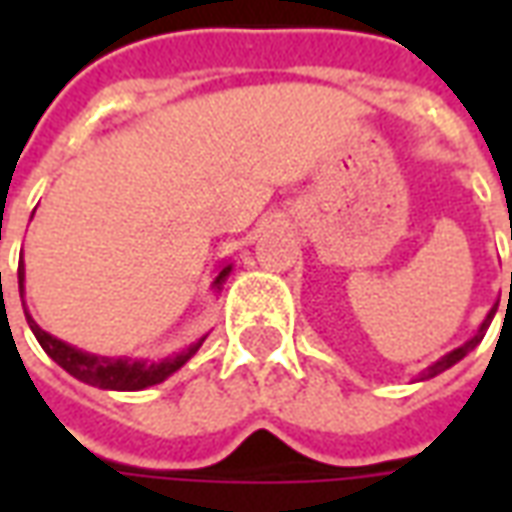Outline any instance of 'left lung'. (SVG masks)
Segmentation results:
<instances>
[{
  "label": "left lung",
  "instance_id": "8db88e82",
  "mask_svg": "<svg viewBox=\"0 0 512 512\" xmlns=\"http://www.w3.org/2000/svg\"><path fill=\"white\" fill-rule=\"evenodd\" d=\"M510 296H512V274H510ZM496 307H499V301H496L494 307H491V312L485 315V321L480 323V329L474 332V337H469V340H466V343H463V345H458V348H452L450 354H444V356H441V359H436V362H433V365H430L428 370H422V373H419L417 381H428V378L439 376V373H444V370H450V367L458 365V362H461L463 356L469 354V351H474L477 345L483 343L485 332H488V326H491V321H494Z\"/></svg>",
  "mask_w": 512,
  "mask_h": 512
}]
</instances>
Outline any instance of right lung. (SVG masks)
I'll list each match as a JSON object with an SVG mask.
<instances>
[{
  "label": "right lung",
  "instance_id": "1",
  "mask_svg": "<svg viewBox=\"0 0 512 512\" xmlns=\"http://www.w3.org/2000/svg\"><path fill=\"white\" fill-rule=\"evenodd\" d=\"M233 271V263H222L219 274L213 277L211 290L219 293L222 285L230 277ZM2 277V274H0ZM18 293H21V304H24V260L18 266ZM24 315H27V323L32 334L38 337L40 348L57 362V365L71 373L73 378H79L84 384L98 386V389H112V392H139V389H147V386H156L161 381H167L172 373H178L180 367L189 362L191 356L200 351V345L205 343L208 334H202L197 343H191L189 348H183L175 356H167V359H131V356H98V354H87L82 348L76 345H68L57 340L54 334L43 332L35 318L29 315L27 304H24Z\"/></svg>",
  "mask_w": 512,
  "mask_h": 512
}]
</instances>
